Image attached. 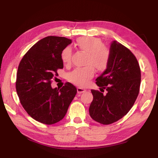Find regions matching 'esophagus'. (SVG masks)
Wrapping results in <instances>:
<instances>
[{"instance_id":"obj_1","label":"esophagus","mask_w":158,"mask_h":158,"mask_svg":"<svg viewBox=\"0 0 158 158\" xmlns=\"http://www.w3.org/2000/svg\"><path fill=\"white\" fill-rule=\"evenodd\" d=\"M77 93H78L79 94L83 93H84L85 91H86V90H85V88H81V87H78L77 88Z\"/></svg>"}]
</instances>
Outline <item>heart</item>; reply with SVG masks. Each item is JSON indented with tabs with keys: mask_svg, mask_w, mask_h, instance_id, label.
Returning a JSON list of instances; mask_svg holds the SVG:
<instances>
[{
	"mask_svg": "<svg viewBox=\"0 0 158 158\" xmlns=\"http://www.w3.org/2000/svg\"><path fill=\"white\" fill-rule=\"evenodd\" d=\"M76 45L80 50L87 53L85 64L88 66L77 68L68 74V79L79 86H84L89 80L94 76V68L99 72L106 69L110 61V52L104 46L102 41L93 36L80 37L76 41ZM72 51L69 47L65 48L61 52L62 62L68 65L71 62Z\"/></svg>",
	"mask_w": 158,
	"mask_h": 158,
	"instance_id": "heart-1",
	"label": "heart"
}]
</instances>
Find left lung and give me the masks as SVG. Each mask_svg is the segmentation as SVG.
I'll return each instance as SVG.
<instances>
[{"label": "left lung", "instance_id": "obj_1", "mask_svg": "<svg viewBox=\"0 0 158 158\" xmlns=\"http://www.w3.org/2000/svg\"><path fill=\"white\" fill-rule=\"evenodd\" d=\"M96 81L107 93L91 90L93 100L89 113L100 124H113L128 113L138 96L141 70L136 57L127 47L113 41L108 67Z\"/></svg>", "mask_w": 158, "mask_h": 158}]
</instances>
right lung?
Instances as JSON below:
<instances>
[{"label":"right lung","instance_id":"obj_1","mask_svg":"<svg viewBox=\"0 0 158 158\" xmlns=\"http://www.w3.org/2000/svg\"><path fill=\"white\" fill-rule=\"evenodd\" d=\"M72 43L65 37L49 36L27 52L17 71L16 89L28 114L42 124L51 125L64 118L77 94V88L66 82L61 89L52 88V79L64 68L61 51Z\"/></svg>","mask_w":158,"mask_h":158}]
</instances>
